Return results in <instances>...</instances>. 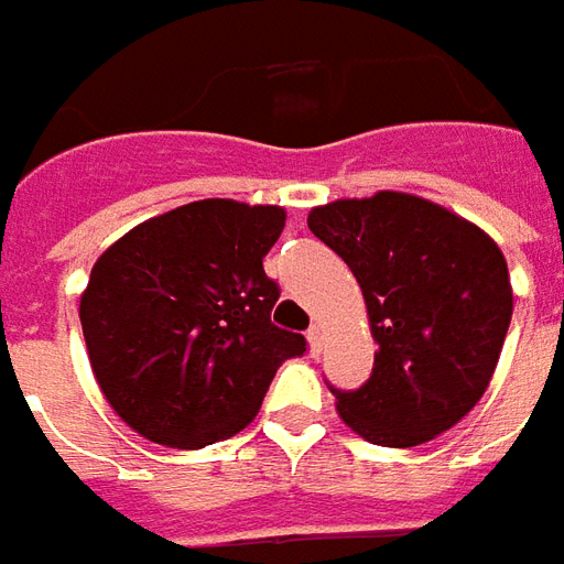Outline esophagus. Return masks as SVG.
Returning a JSON list of instances; mask_svg holds the SVG:
<instances>
[{"label": "esophagus", "instance_id": "34e87169", "mask_svg": "<svg viewBox=\"0 0 564 564\" xmlns=\"http://www.w3.org/2000/svg\"><path fill=\"white\" fill-rule=\"evenodd\" d=\"M306 339H310V346H313V355H322V346H325V330H322V325L310 327Z\"/></svg>", "mask_w": 564, "mask_h": 564}]
</instances>
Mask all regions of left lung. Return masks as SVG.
Instances as JSON below:
<instances>
[{
  "instance_id": "8db88e82",
  "label": "left lung",
  "mask_w": 564,
  "mask_h": 564,
  "mask_svg": "<svg viewBox=\"0 0 564 564\" xmlns=\"http://www.w3.org/2000/svg\"><path fill=\"white\" fill-rule=\"evenodd\" d=\"M306 225L349 263L377 339L370 379L334 391L339 419L391 449L458 425L489 389L513 315L498 242L403 191L334 199L315 206Z\"/></svg>"
}]
</instances>
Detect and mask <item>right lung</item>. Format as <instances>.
Masks as SVG:
<instances>
[{"label": "right lung", "mask_w": 564, "mask_h": 564, "mask_svg": "<svg viewBox=\"0 0 564 564\" xmlns=\"http://www.w3.org/2000/svg\"><path fill=\"white\" fill-rule=\"evenodd\" d=\"M282 206L197 199L102 251L82 291L84 343L109 406L145 441L203 449L258 416L306 339L270 325L279 289L263 258Z\"/></svg>", "instance_id": "1"}]
</instances>
